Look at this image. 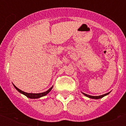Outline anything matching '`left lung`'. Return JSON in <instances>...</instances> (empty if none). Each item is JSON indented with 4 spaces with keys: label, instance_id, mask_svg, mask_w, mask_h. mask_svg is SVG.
<instances>
[{
    "label": "left lung",
    "instance_id": "8db88e82",
    "mask_svg": "<svg viewBox=\"0 0 126 126\" xmlns=\"http://www.w3.org/2000/svg\"><path fill=\"white\" fill-rule=\"evenodd\" d=\"M82 94H84V95L86 96V97H88L91 98V99H101V98H103V97H105V96H106V95H109V94H110V92H109V93H107V94H103V95H99V96H92V95H88V94H84V93H83V92H82Z\"/></svg>",
    "mask_w": 126,
    "mask_h": 126
}]
</instances>
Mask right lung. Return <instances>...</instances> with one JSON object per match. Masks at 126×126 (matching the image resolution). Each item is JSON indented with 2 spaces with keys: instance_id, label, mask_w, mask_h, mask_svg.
Returning <instances> with one entry per match:
<instances>
[{
  "instance_id": "obj_1",
  "label": "right lung",
  "mask_w": 126,
  "mask_h": 126,
  "mask_svg": "<svg viewBox=\"0 0 126 126\" xmlns=\"http://www.w3.org/2000/svg\"><path fill=\"white\" fill-rule=\"evenodd\" d=\"M13 85H14V84H13ZM14 88H16V90H17L19 93L23 94L24 95H25L28 98H30V99H38V98H40V97H43V96L46 95H47V94H48V93H49L51 90H52V88H53V86H51L49 90H47V91L45 92L39 93V94H32V93H27V92H23V91H22V90H19V88H17L16 86H15V85H14Z\"/></svg>"
}]
</instances>
